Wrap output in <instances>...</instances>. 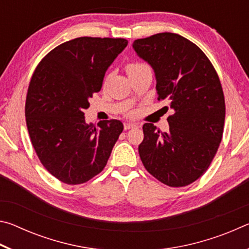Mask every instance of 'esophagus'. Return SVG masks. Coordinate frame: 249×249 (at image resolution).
Listing matches in <instances>:
<instances>
[{"mask_svg":"<svg viewBox=\"0 0 249 249\" xmlns=\"http://www.w3.org/2000/svg\"><path fill=\"white\" fill-rule=\"evenodd\" d=\"M135 127H138L137 124L135 123H129V122H127V123L124 124V129H130V128H135Z\"/></svg>","mask_w":249,"mask_h":249,"instance_id":"obj_1","label":"esophagus"}]
</instances>
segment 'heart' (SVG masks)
<instances>
[{
	"label": "heart",
	"instance_id": "b5f03b06",
	"mask_svg": "<svg viewBox=\"0 0 249 249\" xmlns=\"http://www.w3.org/2000/svg\"><path fill=\"white\" fill-rule=\"evenodd\" d=\"M144 67H145V65L140 64V62H132V64L126 66V71H127V74H130V73L135 72V71L144 68Z\"/></svg>",
	"mask_w": 249,
	"mask_h": 249
}]
</instances>
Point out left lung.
<instances>
[{"label":"left lung","mask_w":249,"mask_h":249,"mask_svg":"<svg viewBox=\"0 0 249 249\" xmlns=\"http://www.w3.org/2000/svg\"><path fill=\"white\" fill-rule=\"evenodd\" d=\"M133 48L154 70L158 100H168L174 111L167 133L151 123L142 126L141 159L160 182L184 187L208 170L222 141L225 101L220 79L204 53L178 34L136 39Z\"/></svg>","instance_id":"obj_1"}]
</instances>
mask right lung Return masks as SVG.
Returning <instances> with one entry per match:
<instances>
[{
    "label": "right lung",
    "instance_id": "add662e5",
    "mask_svg": "<svg viewBox=\"0 0 249 249\" xmlns=\"http://www.w3.org/2000/svg\"><path fill=\"white\" fill-rule=\"evenodd\" d=\"M127 44L79 37L53 49L33 74L25 104L29 137L43 166L64 183H84L100 174L123 132L117 120L87 124L84 109Z\"/></svg>",
    "mask_w": 249,
    "mask_h": 249
}]
</instances>
